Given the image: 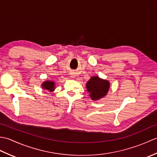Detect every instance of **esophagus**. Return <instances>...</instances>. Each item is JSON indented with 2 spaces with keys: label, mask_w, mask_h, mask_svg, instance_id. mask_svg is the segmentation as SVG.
Wrapping results in <instances>:
<instances>
[{
  "label": "esophagus",
  "mask_w": 157,
  "mask_h": 157,
  "mask_svg": "<svg viewBox=\"0 0 157 157\" xmlns=\"http://www.w3.org/2000/svg\"><path fill=\"white\" fill-rule=\"evenodd\" d=\"M71 77H73V76H71Z\"/></svg>",
  "instance_id": "1"
}]
</instances>
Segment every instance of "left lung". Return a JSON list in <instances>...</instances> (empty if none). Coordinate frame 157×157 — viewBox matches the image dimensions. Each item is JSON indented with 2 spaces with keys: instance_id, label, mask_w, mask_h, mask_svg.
<instances>
[{
  "instance_id": "left-lung-1",
  "label": "left lung",
  "mask_w": 157,
  "mask_h": 157,
  "mask_svg": "<svg viewBox=\"0 0 157 157\" xmlns=\"http://www.w3.org/2000/svg\"><path fill=\"white\" fill-rule=\"evenodd\" d=\"M87 92L90 93L92 101H98L107 94L110 88V82L98 76H92L86 83Z\"/></svg>"
}]
</instances>
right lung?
Wrapping results in <instances>:
<instances>
[{
	"label": "right lung",
	"instance_id": "obj_1",
	"mask_svg": "<svg viewBox=\"0 0 157 157\" xmlns=\"http://www.w3.org/2000/svg\"><path fill=\"white\" fill-rule=\"evenodd\" d=\"M55 82L54 81H50V80H46L42 82L41 84V87L43 90H48L50 92H52L55 89Z\"/></svg>",
	"mask_w": 157,
	"mask_h": 157
}]
</instances>
